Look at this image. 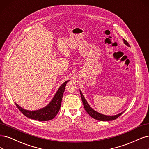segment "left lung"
I'll use <instances>...</instances> for the list:
<instances>
[{
  "mask_svg": "<svg viewBox=\"0 0 149 149\" xmlns=\"http://www.w3.org/2000/svg\"><path fill=\"white\" fill-rule=\"evenodd\" d=\"M123 41H124V43L126 44V45L128 46V47L130 46V44L128 43L127 41L125 40V39H123ZM80 95H81L82 102H83V104H84V106L85 110L86 111V112L88 113L90 115V116L93 118H95V119L97 120H100V121H111V120H113L117 119L118 117H119L120 115L123 113V112L120 113L118 115H113V116H109V115H102L101 113H98V112H96L95 111H94V110H93L91 107H90V106H89V104H88V102L85 100V97H84L83 95H82L81 91H80Z\"/></svg>",
  "mask_w": 149,
  "mask_h": 149,
  "instance_id": "obj_1",
  "label": "left lung"
}]
</instances>
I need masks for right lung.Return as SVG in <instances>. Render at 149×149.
Here are the masks:
<instances>
[{"label": "right lung", "mask_w": 149, "mask_h": 149, "mask_svg": "<svg viewBox=\"0 0 149 149\" xmlns=\"http://www.w3.org/2000/svg\"><path fill=\"white\" fill-rule=\"evenodd\" d=\"M68 81H69V80L65 81L59 87V88L58 89L56 94H55L52 101L45 107L36 111H29L21 108L17 104H16V106L22 113L29 118L38 121L50 120L54 118L59 111L61 104L62 101L63 95L66 84L68 83Z\"/></svg>", "instance_id": "1"}]
</instances>
